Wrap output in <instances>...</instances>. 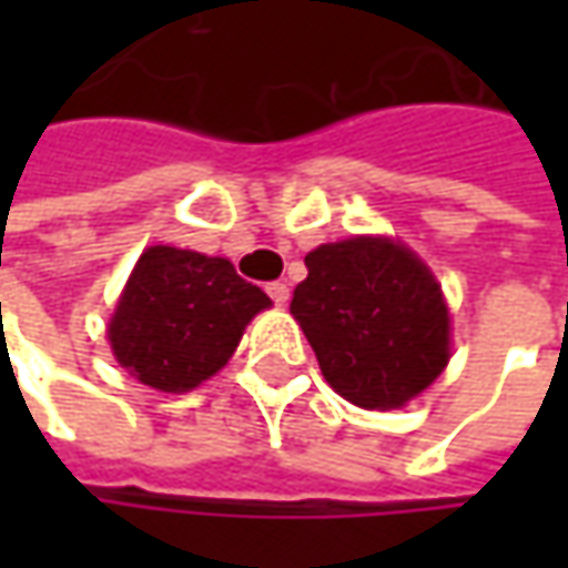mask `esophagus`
Listing matches in <instances>:
<instances>
[{
    "label": "esophagus",
    "instance_id": "esophagus-1",
    "mask_svg": "<svg viewBox=\"0 0 568 568\" xmlns=\"http://www.w3.org/2000/svg\"><path fill=\"white\" fill-rule=\"evenodd\" d=\"M268 296H272L277 306H284L291 300V287L284 281H274V284H268Z\"/></svg>",
    "mask_w": 568,
    "mask_h": 568
}]
</instances>
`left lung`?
I'll return each instance as SVG.
<instances>
[{
  "instance_id": "left-lung-1",
  "label": "left lung",
  "mask_w": 568,
  "mask_h": 568,
  "mask_svg": "<svg viewBox=\"0 0 568 568\" xmlns=\"http://www.w3.org/2000/svg\"><path fill=\"white\" fill-rule=\"evenodd\" d=\"M291 313L325 382L357 407L420 395L448 363V306L433 272L385 236L325 243L306 255Z\"/></svg>"
}]
</instances>
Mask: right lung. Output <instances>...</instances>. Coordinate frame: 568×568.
<instances>
[{"instance_id":"obj_1","label":"right lung","mask_w":568,"mask_h":568,"mask_svg":"<svg viewBox=\"0 0 568 568\" xmlns=\"http://www.w3.org/2000/svg\"><path fill=\"white\" fill-rule=\"evenodd\" d=\"M272 300L227 258L176 246L142 252L106 338L129 376L161 392H189L233 357L246 325Z\"/></svg>"}]
</instances>
